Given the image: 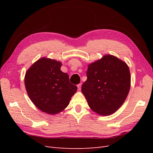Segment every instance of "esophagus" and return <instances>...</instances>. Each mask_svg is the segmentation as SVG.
Wrapping results in <instances>:
<instances>
[{
	"instance_id": "34e87169",
	"label": "esophagus",
	"mask_w": 153,
	"mask_h": 153,
	"mask_svg": "<svg viewBox=\"0 0 153 153\" xmlns=\"http://www.w3.org/2000/svg\"><path fill=\"white\" fill-rule=\"evenodd\" d=\"M81 86H82V84H79L77 85V87H78V90H80L81 89Z\"/></svg>"
}]
</instances>
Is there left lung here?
Listing matches in <instances>:
<instances>
[{
  "label": "left lung",
  "instance_id": "left-lung-1",
  "mask_svg": "<svg viewBox=\"0 0 153 153\" xmlns=\"http://www.w3.org/2000/svg\"><path fill=\"white\" fill-rule=\"evenodd\" d=\"M87 76L82 92L91 110L101 115L116 112L130 89V72L126 63L114 55H104L88 66Z\"/></svg>",
  "mask_w": 153,
  "mask_h": 153
}]
</instances>
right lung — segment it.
Masks as SVG:
<instances>
[{
  "mask_svg": "<svg viewBox=\"0 0 153 153\" xmlns=\"http://www.w3.org/2000/svg\"><path fill=\"white\" fill-rule=\"evenodd\" d=\"M62 64L43 57L27 71L25 85L30 100L37 108L48 114H56L65 109L77 87L69 81L67 73L61 70Z\"/></svg>",
  "mask_w": 153,
  "mask_h": 153,
  "instance_id": "obj_1",
  "label": "right lung"
}]
</instances>
